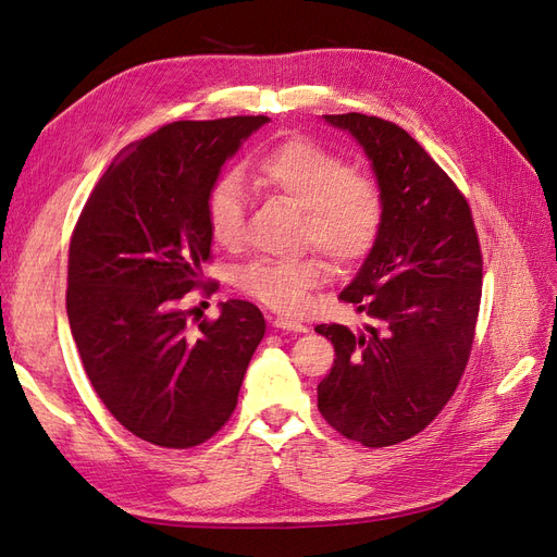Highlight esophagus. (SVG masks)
Masks as SVG:
<instances>
[{
    "label": "esophagus",
    "mask_w": 557,
    "mask_h": 557,
    "mask_svg": "<svg viewBox=\"0 0 557 557\" xmlns=\"http://www.w3.org/2000/svg\"><path fill=\"white\" fill-rule=\"evenodd\" d=\"M272 325L278 327V330H285V332H307V325H301L299 320L283 318V315H276V318L272 320Z\"/></svg>",
    "instance_id": "esophagus-1"
}]
</instances>
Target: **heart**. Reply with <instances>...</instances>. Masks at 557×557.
Segmentation results:
<instances>
[{
	"mask_svg": "<svg viewBox=\"0 0 557 557\" xmlns=\"http://www.w3.org/2000/svg\"><path fill=\"white\" fill-rule=\"evenodd\" d=\"M252 178L301 209L299 242L313 244L334 267L364 260L376 246L385 199L381 185L352 170V164L311 139H285L258 160ZM207 227L223 248H237L244 237L246 201L242 185L221 178L207 195ZM325 278L315 256L297 260L258 258L242 264L234 283L248 297L281 313L305 309L307 295Z\"/></svg>",
	"mask_w": 557,
	"mask_h": 557,
	"instance_id": "obj_1",
	"label": "heart"
}]
</instances>
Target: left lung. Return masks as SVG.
I'll return each mask as SVG.
<instances>
[{
	"label": "left lung",
	"mask_w": 557,
	"mask_h": 557,
	"mask_svg": "<svg viewBox=\"0 0 557 557\" xmlns=\"http://www.w3.org/2000/svg\"><path fill=\"white\" fill-rule=\"evenodd\" d=\"M325 121L362 146L385 221L339 295L369 325L358 334L315 327L336 352L318 383V409L346 440L383 448L425 430L462 379L481 305V246L465 195L407 129L364 113Z\"/></svg>",
	"instance_id": "1"
}]
</instances>
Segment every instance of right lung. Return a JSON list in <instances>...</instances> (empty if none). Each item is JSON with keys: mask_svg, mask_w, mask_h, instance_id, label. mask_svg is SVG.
<instances>
[{"mask_svg": "<svg viewBox=\"0 0 557 557\" xmlns=\"http://www.w3.org/2000/svg\"><path fill=\"white\" fill-rule=\"evenodd\" d=\"M267 115L178 121L127 146L90 193L70 244L66 315L99 399L125 430L193 448L221 430L264 336L260 309L221 305L190 327L185 297L206 285L207 195Z\"/></svg>", "mask_w": 557, "mask_h": 557, "instance_id": "1", "label": "right lung"}]
</instances>
